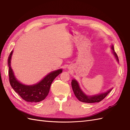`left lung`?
<instances>
[{
	"label": "left lung",
	"instance_id": "1",
	"mask_svg": "<svg viewBox=\"0 0 130 130\" xmlns=\"http://www.w3.org/2000/svg\"><path fill=\"white\" fill-rule=\"evenodd\" d=\"M112 49L113 51V54H114L115 56L116 59L117 61L118 62L119 60H118V57L117 56V55L115 52L114 50V47L113 46H112ZM71 86H72V89L74 92V94H75L76 97L78 98V100L82 102H84V103H96V102H99L106 97V96L108 94V93L111 92L112 89H109V90L107 91L106 92L102 93L99 94H96L92 96H88L86 94H85L84 92L81 90L80 88L78 82L76 80L73 79L71 81Z\"/></svg>",
	"mask_w": 130,
	"mask_h": 130
}]
</instances>
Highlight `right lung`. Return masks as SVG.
<instances>
[{
  "label": "right lung",
  "instance_id": "right-lung-1",
  "mask_svg": "<svg viewBox=\"0 0 130 130\" xmlns=\"http://www.w3.org/2000/svg\"><path fill=\"white\" fill-rule=\"evenodd\" d=\"M13 51H11L8 59L9 82L11 87L23 100L27 102L37 103L44 100L48 95L52 82L57 76L62 73V70L59 69L50 73L37 84L32 85L23 84L15 78L10 67V61Z\"/></svg>",
  "mask_w": 130,
  "mask_h": 130
}]
</instances>
